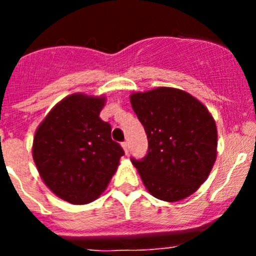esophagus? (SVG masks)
<instances>
[{
    "mask_svg": "<svg viewBox=\"0 0 256 256\" xmlns=\"http://www.w3.org/2000/svg\"><path fill=\"white\" fill-rule=\"evenodd\" d=\"M122 148H124V152L128 155V152H130V144H128V142H123V144H122Z\"/></svg>",
    "mask_w": 256,
    "mask_h": 256,
    "instance_id": "1",
    "label": "esophagus"
}]
</instances>
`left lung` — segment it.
Segmentation results:
<instances>
[{
	"mask_svg": "<svg viewBox=\"0 0 256 256\" xmlns=\"http://www.w3.org/2000/svg\"><path fill=\"white\" fill-rule=\"evenodd\" d=\"M130 104L148 140V155L132 159L144 187L168 202L188 198L206 180L216 159L212 114L192 94L170 87L134 92Z\"/></svg>",
	"mask_w": 256,
	"mask_h": 256,
	"instance_id": "left-lung-1",
	"label": "left lung"
}]
</instances>
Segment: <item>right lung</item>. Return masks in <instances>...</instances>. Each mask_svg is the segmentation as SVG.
<instances>
[{
    "instance_id": "1",
    "label": "right lung",
    "mask_w": 256,
    "mask_h": 256,
    "mask_svg": "<svg viewBox=\"0 0 256 256\" xmlns=\"http://www.w3.org/2000/svg\"><path fill=\"white\" fill-rule=\"evenodd\" d=\"M104 96L74 94L56 104L38 126L33 160L44 184L74 205L92 202L108 187L124 155L101 120Z\"/></svg>"
}]
</instances>
